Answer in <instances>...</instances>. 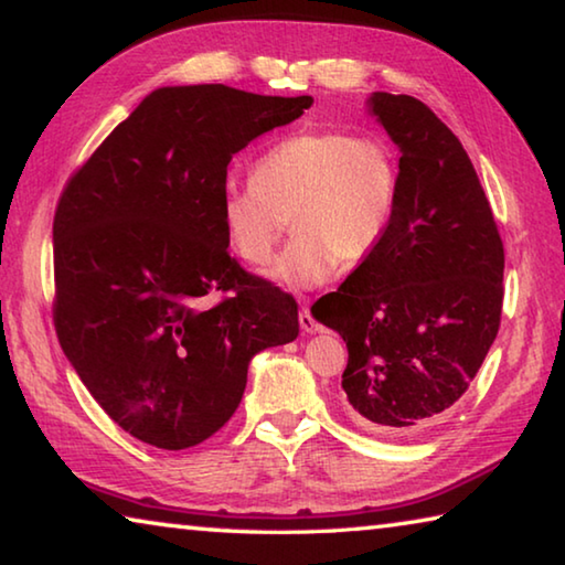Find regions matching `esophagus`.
Listing matches in <instances>:
<instances>
[{
    "label": "esophagus",
    "instance_id": "1",
    "mask_svg": "<svg viewBox=\"0 0 565 565\" xmlns=\"http://www.w3.org/2000/svg\"><path fill=\"white\" fill-rule=\"evenodd\" d=\"M299 323H301V331H303V333H317V331H321V323L311 317V311L306 309V306L299 311Z\"/></svg>",
    "mask_w": 565,
    "mask_h": 565
}]
</instances>
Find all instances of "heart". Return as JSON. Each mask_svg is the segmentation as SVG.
Listing matches in <instances>:
<instances>
[{"label": "heart", "mask_w": 565, "mask_h": 565, "mask_svg": "<svg viewBox=\"0 0 565 565\" xmlns=\"http://www.w3.org/2000/svg\"><path fill=\"white\" fill-rule=\"evenodd\" d=\"M401 202L398 151L379 134L339 127L291 131L254 161L252 179L228 184L218 218L228 246L248 266L274 259L271 276L289 289H311L337 266H359L388 234Z\"/></svg>", "instance_id": "obj_1"}]
</instances>
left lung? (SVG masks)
<instances>
[{"instance_id": "8db88e82", "label": "left lung", "mask_w": 565, "mask_h": 565, "mask_svg": "<svg viewBox=\"0 0 565 565\" xmlns=\"http://www.w3.org/2000/svg\"><path fill=\"white\" fill-rule=\"evenodd\" d=\"M369 104L401 149L398 212L311 313L347 341L351 416L414 436L466 394L499 333L503 242L456 134L408 94L376 92Z\"/></svg>"}]
</instances>
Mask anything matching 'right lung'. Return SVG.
Listing matches in <instances>:
<instances>
[{"instance_id": "1", "label": "right lung", "mask_w": 565, "mask_h": 565, "mask_svg": "<svg viewBox=\"0 0 565 565\" xmlns=\"http://www.w3.org/2000/svg\"><path fill=\"white\" fill-rule=\"evenodd\" d=\"M311 97L226 84L151 92L66 181L54 212V329L124 431L181 451L242 404L254 353L299 337V306L226 252L218 199L248 141ZM209 292H222L214 307Z\"/></svg>"}]
</instances>
